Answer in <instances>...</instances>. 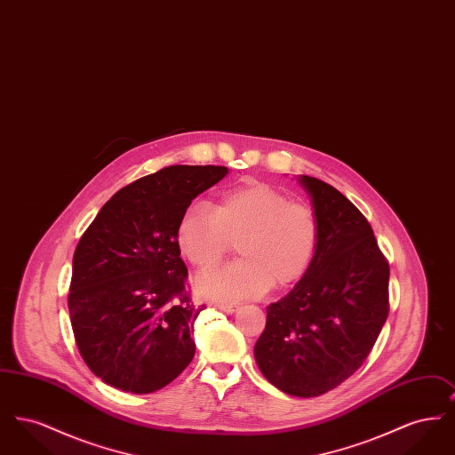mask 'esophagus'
Segmentation results:
<instances>
[{"label": "esophagus", "instance_id": "1", "mask_svg": "<svg viewBox=\"0 0 455 455\" xmlns=\"http://www.w3.org/2000/svg\"><path fill=\"white\" fill-rule=\"evenodd\" d=\"M218 308L223 310V312H227V314H232V312L237 310V305H235V303H220Z\"/></svg>", "mask_w": 455, "mask_h": 455}]
</instances>
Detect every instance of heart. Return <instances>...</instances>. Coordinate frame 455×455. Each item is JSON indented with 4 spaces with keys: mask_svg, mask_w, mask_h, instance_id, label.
<instances>
[{
    "mask_svg": "<svg viewBox=\"0 0 455 455\" xmlns=\"http://www.w3.org/2000/svg\"><path fill=\"white\" fill-rule=\"evenodd\" d=\"M321 237L315 210L266 182H249L212 206L193 204L177 223V245L197 271L215 269L238 240L242 259L206 275L199 290L218 300H243L275 283L288 286L308 271Z\"/></svg>",
    "mask_w": 455,
    "mask_h": 455,
    "instance_id": "obj_1",
    "label": "heart"
}]
</instances>
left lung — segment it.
Wrapping results in <instances>:
<instances>
[{"mask_svg": "<svg viewBox=\"0 0 455 455\" xmlns=\"http://www.w3.org/2000/svg\"><path fill=\"white\" fill-rule=\"evenodd\" d=\"M300 182L319 218V245L302 280L266 308L254 355L275 387L315 397L367 360L389 315V262L347 196L315 177Z\"/></svg>", "mask_w": 455, "mask_h": 455, "instance_id": "left-lung-1", "label": "left lung"}]
</instances>
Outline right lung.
<instances>
[{"mask_svg": "<svg viewBox=\"0 0 455 455\" xmlns=\"http://www.w3.org/2000/svg\"><path fill=\"white\" fill-rule=\"evenodd\" d=\"M221 165H171L119 189L80 238L68 308L88 368L116 389L165 387L195 356L193 302L177 223Z\"/></svg>", "mask_w": 455, "mask_h": 455, "instance_id": "1", "label": "right lung"}]
</instances>
